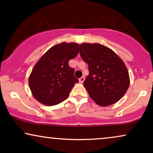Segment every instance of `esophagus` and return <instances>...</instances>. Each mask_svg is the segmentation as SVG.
<instances>
[{
	"mask_svg": "<svg viewBox=\"0 0 153 153\" xmlns=\"http://www.w3.org/2000/svg\"><path fill=\"white\" fill-rule=\"evenodd\" d=\"M84 80H85V77L84 76L81 77L80 78H79V82H80V83H82L83 82H84Z\"/></svg>",
	"mask_w": 153,
	"mask_h": 153,
	"instance_id": "obj_1",
	"label": "esophagus"
}]
</instances>
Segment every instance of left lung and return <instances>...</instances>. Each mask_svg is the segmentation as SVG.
Returning a JSON list of instances; mask_svg holds the SVG:
<instances>
[{"label": "left lung", "instance_id": "1", "mask_svg": "<svg viewBox=\"0 0 153 153\" xmlns=\"http://www.w3.org/2000/svg\"><path fill=\"white\" fill-rule=\"evenodd\" d=\"M80 53L89 66L84 87L91 99L101 107L119 101L130 85L123 60L113 50L97 43L81 44Z\"/></svg>", "mask_w": 153, "mask_h": 153}]
</instances>
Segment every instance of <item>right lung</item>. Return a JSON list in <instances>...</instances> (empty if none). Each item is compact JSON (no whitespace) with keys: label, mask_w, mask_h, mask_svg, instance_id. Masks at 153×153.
<instances>
[{"label":"right lung","mask_w":153,"mask_h":153,"mask_svg":"<svg viewBox=\"0 0 153 153\" xmlns=\"http://www.w3.org/2000/svg\"><path fill=\"white\" fill-rule=\"evenodd\" d=\"M78 53V44L61 42L50 48L36 63L29 76V87L39 102L53 106L67 99L78 82L68 61Z\"/></svg>","instance_id":"1"}]
</instances>
